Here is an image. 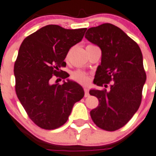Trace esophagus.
Wrapping results in <instances>:
<instances>
[{
  "mask_svg": "<svg viewBox=\"0 0 156 156\" xmlns=\"http://www.w3.org/2000/svg\"><path fill=\"white\" fill-rule=\"evenodd\" d=\"M84 92H85V97H89L90 94H89V90L87 87H84Z\"/></svg>",
  "mask_w": 156,
  "mask_h": 156,
  "instance_id": "34e87169",
  "label": "esophagus"
}]
</instances>
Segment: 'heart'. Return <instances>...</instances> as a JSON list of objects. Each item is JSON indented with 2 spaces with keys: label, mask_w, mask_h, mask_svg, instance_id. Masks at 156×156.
I'll return each mask as SVG.
<instances>
[{
  "label": "heart",
  "mask_w": 156,
  "mask_h": 156,
  "mask_svg": "<svg viewBox=\"0 0 156 156\" xmlns=\"http://www.w3.org/2000/svg\"><path fill=\"white\" fill-rule=\"evenodd\" d=\"M71 79L77 82H79L81 84H85L88 82L89 78L84 72L82 70H75L71 74Z\"/></svg>",
  "instance_id": "1"
}]
</instances>
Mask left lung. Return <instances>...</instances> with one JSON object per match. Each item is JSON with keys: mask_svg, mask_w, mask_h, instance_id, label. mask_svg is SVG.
I'll return each mask as SVG.
<instances>
[{"mask_svg": "<svg viewBox=\"0 0 156 156\" xmlns=\"http://www.w3.org/2000/svg\"><path fill=\"white\" fill-rule=\"evenodd\" d=\"M85 37L101 51L94 83L107 87L112 81L108 91L90 90V95L99 101L90 116L100 129L117 130L129 122L140 105L146 81L142 52L134 40L111 23L90 27Z\"/></svg>", "mask_w": 156, "mask_h": 156, "instance_id": "left-lung-1", "label": "left lung"}]
</instances>
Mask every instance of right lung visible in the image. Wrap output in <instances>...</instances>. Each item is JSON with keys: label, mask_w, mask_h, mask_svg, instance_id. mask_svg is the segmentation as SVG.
I'll list each match as a JSON object with an SVG mask.
<instances>
[{"label": "right lung", "mask_w": 156, "mask_h": 156, "mask_svg": "<svg viewBox=\"0 0 156 156\" xmlns=\"http://www.w3.org/2000/svg\"><path fill=\"white\" fill-rule=\"evenodd\" d=\"M86 31L50 24L22 42L14 65L16 93L30 119L41 129L63 125L74 105L84 97L77 82L67 79L61 85L51 84V79L54 75L68 78L60 68L66 66L69 50L82 40Z\"/></svg>", "instance_id": "right-lung-1"}]
</instances>
